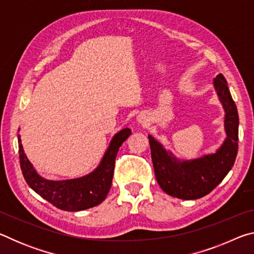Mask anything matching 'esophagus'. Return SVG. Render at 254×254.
Masks as SVG:
<instances>
[{"mask_svg":"<svg viewBox=\"0 0 254 254\" xmlns=\"http://www.w3.org/2000/svg\"><path fill=\"white\" fill-rule=\"evenodd\" d=\"M137 122L141 123V124H144L145 123V120H144V118L141 117V115H139V117H137Z\"/></svg>","mask_w":254,"mask_h":254,"instance_id":"34e87169","label":"esophagus"}]
</instances>
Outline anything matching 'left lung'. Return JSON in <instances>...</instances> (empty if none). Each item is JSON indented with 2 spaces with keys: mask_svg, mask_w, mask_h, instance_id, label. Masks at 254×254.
<instances>
[{
  "mask_svg": "<svg viewBox=\"0 0 254 254\" xmlns=\"http://www.w3.org/2000/svg\"><path fill=\"white\" fill-rule=\"evenodd\" d=\"M214 87L225 111L226 139L215 153L194 160H183L148 135L151 158L159 186L166 194L180 199H197L209 194L229 174L238 154L239 115L236 105L222 74L214 79Z\"/></svg>",
  "mask_w": 254,
  "mask_h": 254,
  "instance_id": "obj_1",
  "label": "left lung"
}]
</instances>
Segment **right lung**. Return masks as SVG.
Masks as SVG:
<instances>
[{
  "instance_id": "1",
  "label": "right lung",
  "mask_w": 254,
  "mask_h": 254,
  "mask_svg": "<svg viewBox=\"0 0 254 254\" xmlns=\"http://www.w3.org/2000/svg\"><path fill=\"white\" fill-rule=\"evenodd\" d=\"M131 134L130 128H123L113 136L97 168L84 177L68 180H47L34 170L23 151L20 135L19 158L25 182L42 198L56 207L67 212H78L101 204L109 194L113 179L115 158L120 147Z\"/></svg>"
}]
</instances>
